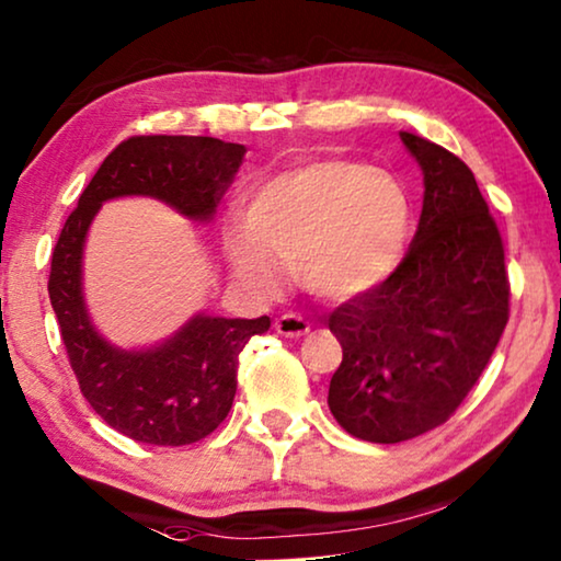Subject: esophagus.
Listing matches in <instances>:
<instances>
[{
  "instance_id": "esophagus-1",
  "label": "esophagus",
  "mask_w": 561,
  "mask_h": 561,
  "mask_svg": "<svg viewBox=\"0 0 561 561\" xmlns=\"http://www.w3.org/2000/svg\"><path fill=\"white\" fill-rule=\"evenodd\" d=\"M274 330H277V333L284 337H299V335L310 333V322H307L302 314L287 312V314H282V318L274 320Z\"/></svg>"
}]
</instances>
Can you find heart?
<instances>
[{"label":"heart","instance_id":"heart-1","mask_svg":"<svg viewBox=\"0 0 561 561\" xmlns=\"http://www.w3.org/2000/svg\"><path fill=\"white\" fill-rule=\"evenodd\" d=\"M409 201L389 172L318 160L279 172L254 195L249 220L228 231L236 277L277 295L297 266L307 289L351 299L381 284L404 254Z\"/></svg>","mask_w":561,"mask_h":561}]
</instances>
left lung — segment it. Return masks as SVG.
I'll return each instance as SVG.
<instances>
[{"label":"left lung","instance_id":"1","mask_svg":"<svg viewBox=\"0 0 561 561\" xmlns=\"http://www.w3.org/2000/svg\"><path fill=\"white\" fill-rule=\"evenodd\" d=\"M424 172L420 226L397 270L330 312L343 345L328 407L348 435L393 445L445 424L499 345L511 310L499 226L460 157L399 131Z\"/></svg>","mask_w":561,"mask_h":561}]
</instances>
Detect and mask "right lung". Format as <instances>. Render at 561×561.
I'll return each instance as SVG.
<instances>
[{"label": "right lung", "mask_w": 561, "mask_h": 561, "mask_svg": "<svg viewBox=\"0 0 561 561\" xmlns=\"http://www.w3.org/2000/svg\"><path fill=\"white\" fill-rule=\"evenodd\" d=\"M247 147L216 137L124 139L78 198L53 249L47 295L78 389L93 412L122 435L147 445L183 447L208 437L231 412L239 353L272 320L195 314L168 343L149 351L112 348L85 312L81 259L101 203L152 195L183 216L208 220L231 185Z\"/></svg>", "instance_id": "add662e5"}]
</instances>
